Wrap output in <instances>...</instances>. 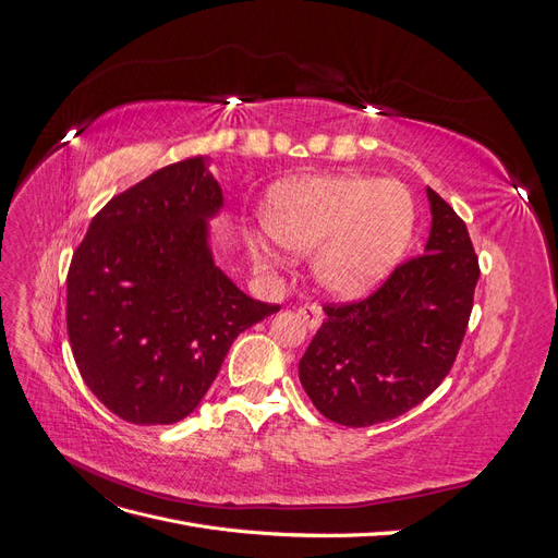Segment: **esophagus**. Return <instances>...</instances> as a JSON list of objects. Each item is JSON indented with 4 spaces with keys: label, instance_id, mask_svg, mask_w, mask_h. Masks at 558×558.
Wrapping results in <instances>:
<instances>
[{
    "label": "esophagus",
    "instance_id": "34e87169",
    "mask_svg": "<svg viewBox=\"0 0 558 558\" xmlns=\"http://www.w3.org/2000/svg\"><path fill=\"white\" fill-rule=\"evenodd\" d=\"M300 316L312 330H316L320 324H324V310H320V305H316V302H310V305L300 307Z\"/></svg>",
    "mask_w": 558,
    "mask_h": 558
}]
</instances>
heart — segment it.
I'll return each instance as SVG.
<instances>
[{
    "instance_id": "1",
    "label": "heart",
    "mask_w": 558,
    "mask_h": 558,
    "mask_svg": "<svg viewBox=\"0 0 558 558\" xmlns=\"http://www.w3.org/2000/svg\"><path fill=\"white\" fill-rule=\"evenodd\" d=\"M265 228L300 256L316 254V279L337 298H363L393 272L414 234V199L400 181L316 177L281 183L265 205ZM267 253V251H265Z\"/></svg>"
}]
</instances>
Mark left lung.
Masks as SVG:
<instances>
[{"mask_svg":"<svg viewBox=\"0 0 558 558\" xmlns=\"http://www.w3.org/2000/svg\"><path fill=\"white\" fill-rule=\"evenodd\" d=\"M426 253L400 263L377 291L326 302V320L300 361L314 408L340 426L365 428L424 402L459 356L480 260L463 218L428 189Z\"/></svg>","mask_w":558,"mask_h":558,"instance_id":"8db88e82","label":"left lung"}]
</instances>
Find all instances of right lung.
I'll list each match as a JSON object with an SVG mask.
<instances>
[{
    "mask_svg": "<svg viewBox=\"0 0 558 558\" xmlns=\"http://www.w3.org/2000/svg\"><path fill=\"white\" fill-rule=\"evenodd\" d=\"M223 205L205 158L113 195L66 272V332L83 381L130 424H177L209 391L238 335L279 312L214 265L207 218Z\"/></svg>",
    "mask_w": 558,
    "mask_h": 558,
    "instance_id": "1",
    "label": "right lung"
}]
</instances>
